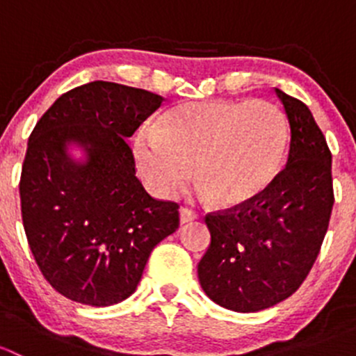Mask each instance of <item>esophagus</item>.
Returning a JSON list of instances; mask_svg holds the SVG:
<instances>
[{
  "mask_svg": "<svg viewBox=\"0 0 356 356\" xmlns=\"http://www.w3.org/2000/svg\"><path fill=\"white\" fill-rule=\"evenodd\" d=\"M198 218V213L195 210L188 207H182L181 208V224H188V222H193Z\"/></svg>",
  "mask_w": 356,
  "mask_h": 356,
  "instance_id": "esophagus-1",
  "label": "esophagus"
}]
</instances>
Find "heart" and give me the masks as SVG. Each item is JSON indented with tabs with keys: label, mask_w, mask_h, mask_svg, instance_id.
Wrapping results in <instances>:
<instances>
[{
	"label": "heart",
	"mask_w": 356,
	"mask_h": 356,
	"mask_svg": "<svg viewBox=\"0 0 356 356\" xmlns=\"http://www.w3.org/2000/svg\"><path fill=\"white\" fill-rule=\"evenodd\" d=\"M286 134L284 117L268 102L186 103L160 127L139 132L136 158L156 195H177L196 167L203 195L236 207L257 198L279 174Z\"/></svg>",
	"instance_id": "obj_1"
}]
</instances>
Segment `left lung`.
I'll return each mask as SVG.
<instances>
[{"label": "left lung", "instance_id": "1", "mask_svg": "<svg viewBox=\"0 0 356 356\" xmlns=\"http://www.w3.org/2000/svg\"><path fill=\"white\" fill-rule=\"evenodd\" d=\"M289 124L286 167L257 198L204 215L211 241L198 264L210 300L258 312L289 298L314 267L334 204L332 155L314 115L274 89Z\"/></svg>", "mask_w": 356, "mask_h": 356}]
</instances>
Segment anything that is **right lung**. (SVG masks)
Returning a JSON list of instances; mask_svg holds the SVG:
<instances>
[{
    "mask_svg": "<svg viewBox=\"0 0 356 356\" xmlns=\"http://www.w3.org/2000/svg\"><path fill=\"white\" fill-rule=\"evenodd\" d=\"M163 98L95 81L60 96L27 143L20 204L34 260L72 301L108 307L131 296L149 253L179 227V204L155 200L136 177L127 139ZM85 146L86 164L66 155Z\"/></svg>",
    "mask_w": 356,
    "mask_h": 356,
    "instance_id": "obj_1",
    "label": "right lung"
}]
</instances>
